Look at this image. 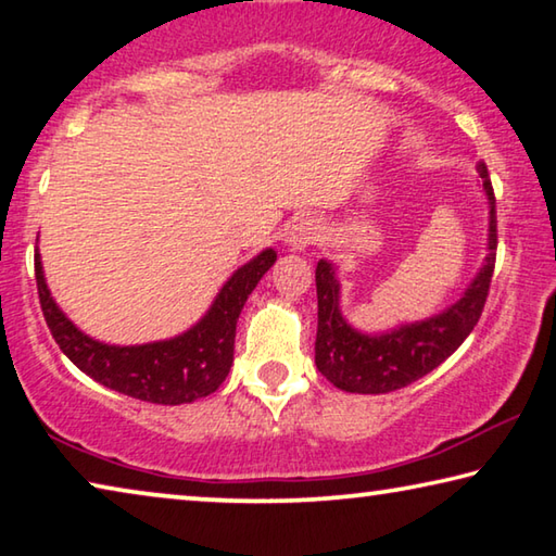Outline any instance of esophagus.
I'll list each match as a JSON object with an SVG mask.
<instances>
[{"label": "esophagus", "instance_id": "34e87169", "mask_svg": "<svg viewBox=\"0 0 556 556\" xmlns=\"http://www.w3.org/2000/svg\"><path fill=\"white\" fill-rule=\"evenodd\" d=\"M318 235H321V225L314 218H301L294 225H291V230L287 235V244L294 252L308 248V244H314L318 240Z\"/></svg>", "mask_w": 556, "mask_h": 556}]
</instances>
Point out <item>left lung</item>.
Wrapping results in <instances>:
<instances>
[{"instance_id":"8db88e82","label":"left lung","mask_w":556,"mask_h":556,"mask_svg":"<svg viewBox=\"0 0 556 556\" xmlns=\"http://www.w3.org/2000/svg\"><path fill=\"white\" fill-rule=\"evenodd\" d=\"M483 191L491 205V232H488V257L478 277L470 281L466 294L444 314L427 321L400 326L382 336H365L345 324L338 308V281L333 267L321 260L316 265L318 328H316V368L328 382L345 392L384 394L407 388L414 380L439 368L473 331L483 314L488 291L495 269L497 218L495 193L488 166L478 162Z\"/></svg>"}]
</instances>
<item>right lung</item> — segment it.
Returning a JSON list of instances; mask_svg holds the SVG:
<instances>
[{"label": "right lung", "mask_w": 556, "mask_h": 556, "mask_svg": "<svg viewBox=\"0 0 556 556\" xmlns=\"http://www.w3.org/2000/svg\"><path fill=\"white\" fill-rule=\"evenodd\" d=\"M275 260L277 252L265 250L242 265L220 289L211 312L191 331L172 341L125 348L98 343L80 333L51 299L39 255L34 257V269L46 326L75 368L127 397L154 404H186L215 392L228 378L240 312Z\"/></svg>", "instance_id": "1"}]
</instances>
